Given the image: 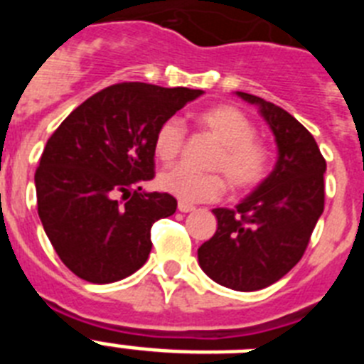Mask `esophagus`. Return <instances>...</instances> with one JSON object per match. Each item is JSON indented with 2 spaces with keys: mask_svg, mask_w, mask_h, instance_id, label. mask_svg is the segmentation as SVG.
Wrapping results in <instances>:
<instances>
[{
  "mask_svg": "<svg viewBox=\"0 0 364 364\" xmlns=\"http://www.w3.org/2000/svg\"><path fill=\"white\" fill-rule=\"evenodd\" d=\"M195 210V205L188 204V202H178V211L180 213H189V211Z\"/></svg>",
  "mask_w": 364,
  "mask_h": 364,
  "instance_id": "1",
  "label": "esophagus"
}]
</instances>
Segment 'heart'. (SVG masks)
Returning <instances> with one entry per match:
<instances>
[{
  "label": "heart",
  "instance_id": "b5f03b06",
  "mask_svg": "<svg viewBox=\"0 0 364 364\" xmlns=\"http://www.w3.org/2000/svg\"><path fill=\"white\" fill-rule=\"evenodd\" d=\"M204 133L213 136L218 147L210 159V169L198 173L176 166L160 173L159 186L182 202H211L220 197L228 180L235 193L252 191L262 184L272 167L269 149L255 138V125L233 105H215L198 112L195 118ZM186 129L178 118H167L154 133V154L171 164L184 147ZM219 173H217L216 171Z\"/></svg>",
  "mask_w": 364,
  "mask_h": 364
}]
</instances>
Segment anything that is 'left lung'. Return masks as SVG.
I'll return each instance as SVG.
<instances>
[{
	"mask_svg": "<svg viewBox=\"0 0 364 364\" xmlns=\"http://www.w3.org/2000/svg\"><path fill=\"white\" fill-rule=\"evenodd\" d=\"M268 122L279 156L273 171L235 210L217 208V231L198 247L210 279L237 291L277 282L304 255L324 210L326 162L310 131L290 112L237 91Z\"/></svg>",
	"mask_w": 364,
	"mask_h": 364,
	"instance_id": "left-lung-1",
	"label": "left lung"
}]
</instances>
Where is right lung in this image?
I'll use <instances>...</instances> for the list:
<instances>
[{
  "instance_id": "add662e5",
  "label": "right lung",
  "mask_w": 364,
  "mask_h": 364,
  "mask_svg": "<svg viewBox=\"0 0 364 364\" xmlns=\"http://www.w3.org/2000/svg\"><path fill=\"white\" fill-rule=\"evenodd\" d=\"M204 91L125 82L87 98L47 140L34 175L38 215L63 264L107 284L151 253V226L176 211L169 193H146L154 133Z\"/></svg>"
}]
</instances>
